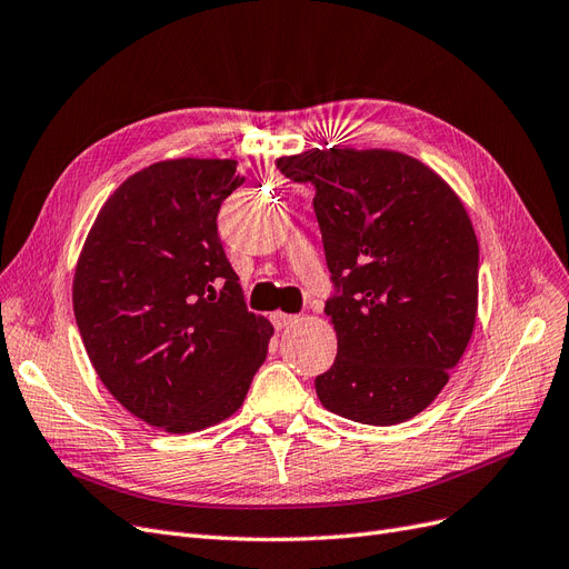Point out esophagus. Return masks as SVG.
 <instances>
[{
  "instance_id": "1",
  "label": "esophagus",
  "mask_w": 569,
  "mask_h": 569,
  "mask_svg": "<svg viewBox=\"0 0 569 569\" xmlns=\"http://www.w3.org/2000/svg\"><path fill=\"white\" fill-rule=\"evenodd\" d=\"M271 321H273V326H277V328H288V326H292V323H298L300 317H296V315H283V311H277V315H271Z\"/></svg>"
}]
</instances>
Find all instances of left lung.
Instances as JSON below:
<instances>
[{
    "label": "left lung",
    "instance_id": "obj_1",
    "mask_svg": "<svg viewBox=\"0 0 569 569\" xmlns=\"http://www.w3.org/2000/svg\"><path fill=\"white\" fill-rule=\"evenodd\" d=\"M315 184L326 302L338 336L317 397L331 413L397 426L428 409L478 319L480 248L463 200L426 162L390 149H309L277 160Z\"/></svg>",
    "mask_w": 569,
    "mask_h": 569
}]
</instances>
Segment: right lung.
<instances>
[{
  "label": "right lung",
  "mask_w": 569,
  "mask_h": 569,
  "mask_svg": "<svg viewBox=\"0 0 569 569\" xmlns=\"http://www.w3.org/2000/svg\"><path fill=\"white\" fill-rule=\"evenodd\" d=\"M243 184L231 158L149 164L106 200L72 277V307L101 382L143 423L189 435L241 409L273 326L246 309L217 236Z\"/></svg>",
  "instance_id": "right-lung-1"
}]
</instances>
